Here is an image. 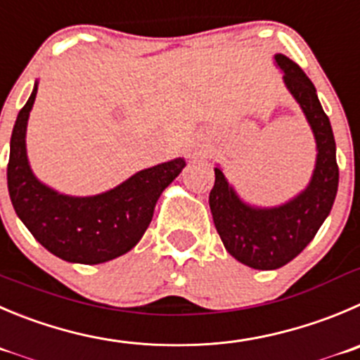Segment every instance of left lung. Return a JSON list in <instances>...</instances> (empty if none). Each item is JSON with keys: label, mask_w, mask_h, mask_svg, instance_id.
Masks as SVG:
<instances>
[{"label": "left lung", "mask_w": 360, "mask_h": 360, "mask_svg": "<svg viewBox=\"0 0 360 360\" xmlns=\"http://www.w3.org/2000/svg\"><path fill=\"white\" fill-rule=\"evenodd\" d=\"M274 61L283 72L286 90L302 109L316 143V160L309 184L285 203L258 207L248 203L237 193L217 164L214 167V189L208 198L215 229L226 251L258 270L279 269L304 251L330 214L340 184L336 141L330 120L318 101L316 88L288 56L274 54Z\"/></svg>", "instance_id": "1"}]
</instances>
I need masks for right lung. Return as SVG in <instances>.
I'll list each match as a JSON object with an SVG mask.
<instances>
[{
  "label": "right lung",
  "mask_w": 360,
  "mask_h": 360,
  "mask_svg": "<svg viewBox=\"0 0 360 360\" xmlns=\"http://www.w3.org/2000/svg\"><path fill=\"white\" fill-rule=\"evenodd\" d=\"M39 81L17 115L6 167L13 210L30 233L58 258L98 265L131 251L152 222L157 200L186 167V159L138 171L125 182L94 196H70L46 186L33 173L26 150L28 120Z\"/></svg>",
  "instance_id": "right-lung-1"
}]
</instances>
